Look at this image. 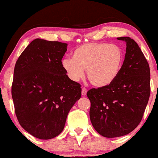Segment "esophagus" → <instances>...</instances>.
I'll return each mask as SVG.
<instances>
[{"mask_svg":"<svg viewBox=\"0 0 158 158\" xmlns=\"http://www.w3.org/2000/svg\"><path fill=\"white\" fill-rule=\"evenodd\" d=\"M87 94V89L85 88H82V89H81V94H82V96H85Z\"/></svg>","mask_w":158,"mask_h":158,"instance_id":"obj_1","label":"esophagus"}]
</instances>
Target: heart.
I'll return each mask as SVG.
<instances>
[{
  "instance_id": "b5f03b06",
  "label": "heart",
  "mask_w": 158,
  "mask_h": 158,
  "mask_svg": "<svg viewBox=\"0 0 158 158\" xmlns=\"http://www.w3.org/2000/svg\"><path fill=\"white\" fill-rule=\"evenodd\" d=\"M72 58H65L61 61L63 69L72 81L81 79L86 70L90 84L102 88L112 84L119 76L124 52L117 44L92 42L77 47L72 52Z\"/></svg>"
}]
</instances>
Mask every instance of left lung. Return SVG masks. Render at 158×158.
Wrapping results in <instances>:
<instances>
[{
	"mask_svg": "<svg viewBox=\"0 0 158 158\" xmlns=\"http://www.w3.org/2000/svg\"><path fill=\"white\" fill-rule=\"evenodd\" d=\"M126 42L123 68L112 84L87 92L90 101V119L103 137H121L137 128L142 120L150 97V69L135 40L117 38Z\"/></svg>",
	"mask_w": 158,
	"mask_h": 158,
	"instance_id": "obj_1",
	"label": "left lung"
}]
</instances>
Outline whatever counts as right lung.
Wrapping results in <instances>:
<instances>
[{"instance_id":"right-lung-1","label":"right lung","mask_w":158,"mask_h":158,"mask_svg":"<svg viewBox=\"0 0 158 158\" xmlns=\"http://www.w3.org/2000/svg\"><path fill=\"white\" fill-rule=\"evenodd\" d=\"M66 43L36 39L25 48L14 69L12 97L21 127L41 139L56 137L81 95V85L61 65Z\"/></svg>"}]
</instances>
